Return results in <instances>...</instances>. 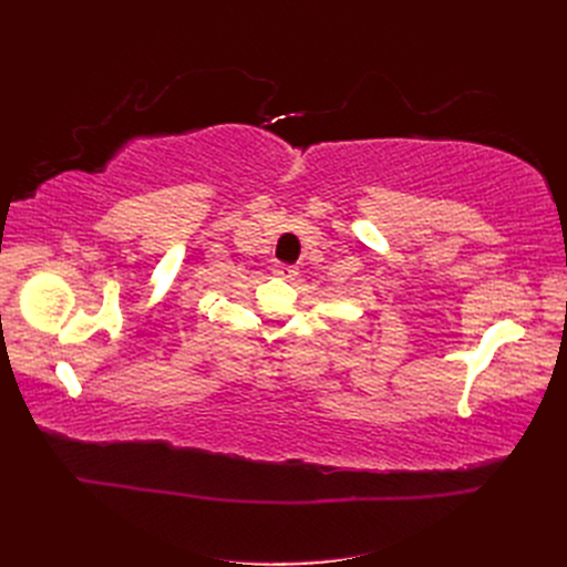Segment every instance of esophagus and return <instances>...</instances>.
Returning <instances> with one entry per match:
<instances>
[{
  "label": "esophagus",
  "mask_w": 567,
  "mask_h": 567,
  "mask_svg": "<svg viewBox=\"0 0 567 567\" xmlns=\"http://www.w3.org/2000/svg\"><path fill=\"white\" fill-rule=\"evenodd\" d=\"M274 274L276 276H280V278H293V276H299V268L296 266H291V264H276V268H274Z\"/></svg>",
  "instance_id": "34e87169"
}]
</instances>
